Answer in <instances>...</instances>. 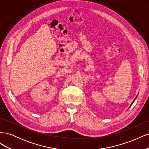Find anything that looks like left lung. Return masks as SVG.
<instances>
[{
    "label": "left lung",
    "mask_w": 149,
    "mask_h": 149,
    "mask_svg": "<svg viewBox=\"0 0 149 149\" xmlns=\"http://www.w3.org/2000/svg\"><path fill=\"white\" fill-rule=\"evenodd\" d=\"M137 96H136V98H135V99H134V101H132V104H130V106H132V104H133V103H134V101H136V99H137Z\"/></svg>",
    "instance_id": "left-lung-1"
}]
</instances>
